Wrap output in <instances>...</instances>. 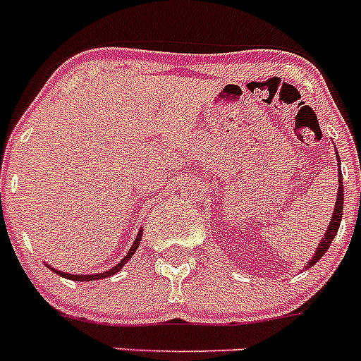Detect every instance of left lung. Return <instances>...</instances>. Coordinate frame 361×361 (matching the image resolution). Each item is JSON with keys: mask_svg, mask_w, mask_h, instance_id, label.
I'll use <instances>...</instances> for the list:
<instances>
[{"mask_svg": "<svg viewBox=\"0 0 361 361\" xmlns=\"http://www.w3.org/2000/svg\"><path fill=\"white\" fill-rule=\"evenodd\" d=\"M336 161H338V183H340V186H338V197H336V204H334V212H333V216H331V222L329 226H327V231H325L324 238L320 240V244H318L317 251L312 253V257L309 258V262L305 264L304 269H309V267H312L314 264L320 260L322 257L325 255V251L329 250L331 242L334 240V237H336L338 233V228H340V222H342V215H343V183H342V166H340V155L336 153Z\"/></svg>", "mask_w": 361, "mask_h": 361, "instance_id": "8db88e82", "label": "left lung"}]
</instances>
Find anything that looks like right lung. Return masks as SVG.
I'll list each match as a JSON object with an SVG mask.
<instances>
[{
	"label": "right lung",
	"instance_id": "right-lung-1",
	"mask_svg": "<svg viewBox=\"0 0 361 361\" xmlns=\"http://www.w3.org/2000/svg\"><path fill=\"white\" fill-rule=\"evenodd\" d=\"M141 238H142V229H139V235H137L135 242H133V244H132V247H130V250H128V253H126V257H124L123 260H121V262L117 264V266H114V267H111V269H106V271H103V273H94V275H68V273H63V271H57V269H54V267H52V266H49V264H47V266H49L50 269L54 271V273H57V275H61L63 279L75 280V282H90V280H101V279H108V276L116 275V273H119V271L123 269V266H124V264L128 262L130 258H132V255L135 253V251H137V247H139V244H141Z\"/></svg>",
	"mask_w": 361,
	"mask_h": 361
}]
</instances>
